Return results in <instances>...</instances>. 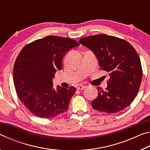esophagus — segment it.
<instances>
[{
  "label": "esophagus",
  "instance_id": "obj_1",
  "mask_svg": "<svg viewBox=\"0 0 150 150\" xmlns=\"http://www.w3.org/2000/svg\"><path fill=\"white\" fill-rule=\"evenodd\" d=\"M85 88H86V86L82 85H79L77 86V89L78 90H83Z\"/></svg>",
  "mask_w": 150,
  "mask_h": 150
}]
</instances>
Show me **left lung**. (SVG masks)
<instances>
[{
  "mask_svg": "<svg viewBox=\"0 0 150 150\" xmlns=\"http://www.w3.org/2000/svg\"><path fill=\"white\" fill-rule=\"evenodd\" d=\"M79 42L93 51L110 77L105 90L98 88L92 107L108 114L122 110L133 102L140 87L142 68L138 53L130 43L112 35H91Z\"/></svg>",
  "mask_w": 150,
  "mask_h": 150,
  "instance_id": "obj_1",
  "label": "left lung"
}]
</instances>
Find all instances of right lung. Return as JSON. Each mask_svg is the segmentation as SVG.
<instances>
[{
  "label": "right lung",
  "instance_id": "obj_1",
  "mask_svg": "<svg viewBox=\"0 0 150 150\" xmlns=\"http://www.w3.org/2000/svg\"><path fill=\"white\" fill-rule=\"evenodd\" d=\"M79 45L73 39L48 35L20 51L14 65V84L19 99L34 115L50 118L67 110L76 88H54L52 79L62 69L65 54Z\"/></svg>",
  "mask_w": 150,
  "mask_h": 150
}]
</instances>
